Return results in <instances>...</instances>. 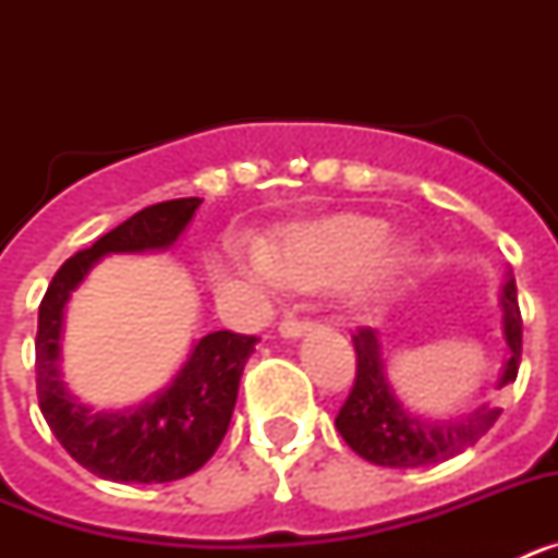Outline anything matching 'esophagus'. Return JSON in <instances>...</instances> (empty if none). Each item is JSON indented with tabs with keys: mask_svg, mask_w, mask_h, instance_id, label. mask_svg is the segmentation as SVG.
<instances>
[{
	"mask_svg": "<svg viewBox=\"0 0 558 558\" xmlns=\"http://www.w3.org/2000/svg\"><path fill=\"white\" fill-rule=\"evenodd\" d=\"M310 327H313V322H307V318H284L279 324V332H282V338H302Z\"/></svg>",
	"mask_w": 558,
	"mask_h": 558,
	"instance_id": "obj_1",
	"label": "esophagus"
}]
</instances>
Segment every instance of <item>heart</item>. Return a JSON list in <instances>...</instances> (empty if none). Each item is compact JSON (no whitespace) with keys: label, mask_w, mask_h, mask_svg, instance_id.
<instances>
[{"label":"heart","mask_w":558,"mask_h":558,"mask_svg":"<svg viewBox=\"0 0 558 558\" xmlns=\"http://www.w3.org/2000/svg\"><path fill=\"white\" fill-rule=\"evenodd\" d=\"M388 240V226L372 215H340L324 223L299 229L284 240V245L268 259L265 254H251V274L268 288H327L347 282L372 263ZM408 251H388L377 268L360 279L354 288V302H372L379 293L386 276L405 265Z\"/></svg>","instance_id":"1"}]
</instances>
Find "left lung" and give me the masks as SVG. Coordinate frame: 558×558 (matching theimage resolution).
<instances>
[{"label": "left lung", "mask_w": 558, "mask_h": 558, "mask_svg": "<svg viewBox=\"0 0 558 558\" xmlns=\"http://www.w3.org/2000/svg\"><path fill=\"white\" fill-rule=\"evenodd\" d=\"M502 332L509 343V360L502 366L497 388L517 379L522 357V315L517 304V284L509 276L502 288ZM357 372L347 402L335 416V427L360 458L391 466V470H413V466H433L450 461L486 436L500 416V408L481 405L470 416L456 418H422L408 411L388 386L386 363L379 352L377 332L372 327H360L352 335Z\"/></svg>", "instance_id": "left-lung-1"}]
</instances>
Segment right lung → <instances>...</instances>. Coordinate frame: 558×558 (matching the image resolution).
I'll list each match as a JSON object with an SVG mask.
<instances>
[{"mask_svg": "<svg viewBox=\"0 0 558 558\" xmlns=\"http://www.w3.org/2000/svg\"><path fill=\"white\" fill-rule=\"evenodd\" d=\"M201 198L161 201L77 251L52 276L38 307L36 391L49 430L63 450L97 477L117 483H167L198 472L223 441L254 335L209 332L192 347L170 386L125 411H95L61 379V324L69 293L106 254L170 248Z\"/></svg>", "mask_w": 558, "mask_h": 558, "instance_id": "obj_1", "label": "right lung"}]
</instances>
